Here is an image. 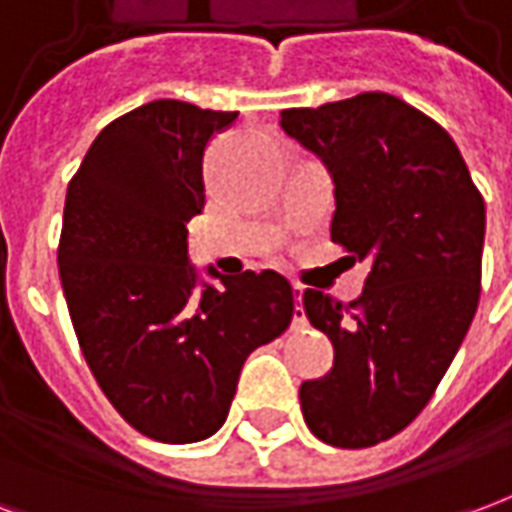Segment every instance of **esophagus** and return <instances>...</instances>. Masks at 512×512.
Here are the masks:
<instances>
[{
    "mask_svg": "<svg viewBox=\"0 0 512 512\" xmlns=\"http://www.w3.org/2000/svg\"><path fill=\"white\" fill-rule=\"evenodd\" d=\"M293 288V296H296V310H293V329H304L307 326V315H304V307H301V296H304V288L299 282H290Z\"/></svg>",
    "mask_w": 512,
    "mask_h": 512,
    "instance_id": "obj_1",
    "label": "esophagus"
}]
</instances>
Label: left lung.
Listing matches in <instances>:
<instances>
[{"instance_id": "1", "label": "left lung", "mask_w": 512, "mask_h": 512, "mask_svg": "<svg viewBox=\"0 0 512 512\" xmlns=\"http://www.w3.org/2000/svg\"><path fill=\"white\" fill-rule=\"evenodd\" d=\"M279 126L332 175L334 244L370 260L351 304L304 290L334 345L332 370L299 389L304 422L332 447H373L428 406L472 326L483 194L452 136L395 95L285 109Z\"/></svg>"}]
</instances>
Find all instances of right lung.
Segmentation results:
<instances>
[{
  "mask_svg": "<svg viewBox=\"0 0 512 512\" xmlns=\"http://www.w3.org/2000/svg\"><path fill=\"white\" fill-rule=\"evenodd\" d=\"M238 112L150 101L95 136L68 183L62 293L82 354L131 428L191 444L222 428L246 356L285 332L277 271L200 282L186 224L205 208L202 158Z\"/></svg>",
  "mask_w": 512,
  "mask_h": 512,
  "instance_id": "add662e5",
  "label": "right lung"
}]
</instances>
